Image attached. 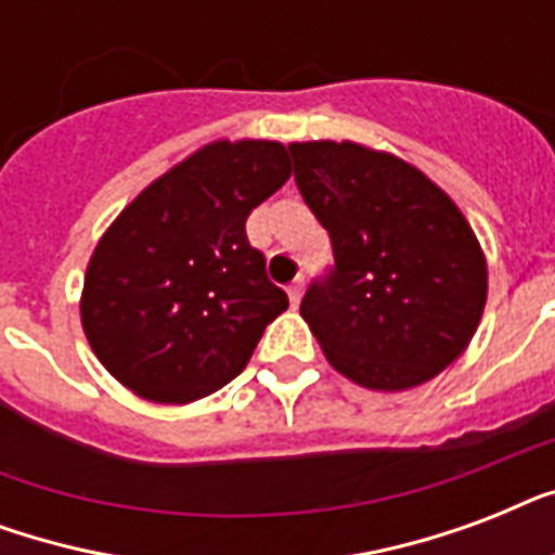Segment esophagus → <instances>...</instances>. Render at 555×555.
Returning a JSON list of instances; mask_svg holds the SVG:
<instances>
[{
  "label": "esophagus",
  "instance_id": "1",
  "mask_svg": "<svg viewBox=\"0 0 555 555\" xmlns=\"http://www.w3.org/2000/svg\"><path fill=\"white\" fill-rule=\"evenodd\" d=\"M302 294H305V279L302 276H296L291 285H287V296H291V305H299L302 302Z\"/></svg>",
  "mask_w": 555,
  "mask_h": 555
}]
</instances>
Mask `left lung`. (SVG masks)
Returning <instances> with one entry per match:
<instances>
[{
    "label": "left lung",
    "instance_id": "obj_1",
    "mask_svg": "<svg viewBox=\"0 0 555 555\" xmlns=\"http://www.w3.org/2000/svg\"><path fill=\"white\" fill-rule=\"evenodd\" d=\"M296 186L334 247L299 313L328 363L365 388L421 386L473 339L487 261L447 192L357 143H291Z\"/></svg>",
    "mask_w": 555,
    "mask_h": 555
}]
</instances>
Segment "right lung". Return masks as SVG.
I'll return each mask as SVG.
<instances>
[{
	"label": "right lung",
	"mask_w": 555,
	"mask_h": 555,
	"mask_svg": "<svg viewBox=\"0 0 555 555\" xmlns=\"http://www.w3.org/2000/svg\"><path fill=\"white\" fill-rule=\"evenodd\" d=\"M291 178L282 143H209L108 227L82 287V331L126 388L190 403L242 374L287 294L247 216Z\"/></svg>",
	"instance_id": "add662e5"
}]
</instances>
